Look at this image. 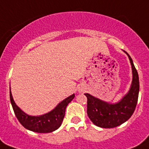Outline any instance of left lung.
Here are the masks:
<instances>
[{"instance_id": "8db88e82", "label": "left lung", "mask_w": 149, "mask_h": 149, "mask_svg": "<svg viewBox=\"0 0 149 149\" xmlns=\"http://www.w3.org/2000/svg\"><path fill=\"white\" fill-rule=\"evenodd\" d=\"M126 54L129 56L131 63L133 79L129 93L120 102L116 104H109L85 93L87 97L88 116L93 123L101 128L109 129L122 125L132 116L137 105L139 92V74L131 56L127 53Z\"/></svg>"}]
</instances>
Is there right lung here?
<instances>
[{
    "label": "right lung",
    "instance_id": "1",
    "mask_svg": "<svg viewBox=\"0 0 149 149\" xmlns=\"http://www.w3.org/2000/svg\"><path fill=\"white\" fill-rule=\"evenodd\" d=\"M74 97L75 95L72 94L59 103L54 110L47 114L40 116H31L24 113L18 106H17L12 97L11 92H10V102L18 121L26 129L39 133L52 132L56 130L61 125L65 116L66 106Z\"/></svg>",
    "mask_w": 149,
    "mask_h": 149
}]
</instances>
